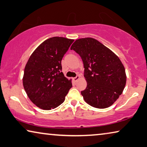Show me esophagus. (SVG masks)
I'll list each match as a JSON object with an SVG mask.
<instances>
[{"instance_id": "1", "label": "esophagus", "mask_w": 147, "mask_h": 147, "mask_svg": "<svg viewBox=\"0 0 147 147\" xmlns=\"http://www.w3.org/2000/svg\"><path fill=\"white\" fill-rule=\"evenodd\" d=\"M80 76H77L76 77H75V78H73V80L75 81V82H76V81L80 80Z\"/></svg>"}]
</instances>
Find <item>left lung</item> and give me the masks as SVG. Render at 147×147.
I'll return each mask as SVG.
<instances>
[{
  "label": "left lung",
  "mask_w": 147,
  "mask_h": 147,
  "mask_svg": "<svg viewBox=\"0 0 147 147\" xmlns=\"http://www.w3.org/2000/svg\"><path fill=\"white\" fill-rule=\"evenodd\" d=\"M84 66L87 87L81 92L91 107H110L122 93L126 83L124 66L112 51L93 38L77 39L71 47Z\"/></svg>",
  "instance_id": "8db88e82"
}]
</instances>
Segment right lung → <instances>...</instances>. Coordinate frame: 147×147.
<instances>
[{"instance_id":"1","label":"right lung","mask_w":147,"mask_h":147,"mask_svg":"<svg viewBox=\"0 0 147 147\" xmlns=\"http://www.w3.org/2000/svg\"><path fill=\"white\" fill-rule=\"evenodd\" d=\"M73 39L54 37L45 40L30 56L24 69L23 85L29 99L43 110L64 102L72 87L62 72V59Z\"/></svg>"}]
</instances>
